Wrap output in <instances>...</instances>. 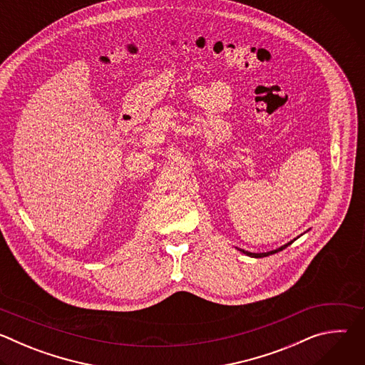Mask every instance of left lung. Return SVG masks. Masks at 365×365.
<instances>
[{"label": "left lung", "instance_id": "8db88e82", "mask_svg": "<svg viewBox=\"0 0 365 365\" xmlns=\"http://www.w3.org/2000/svg\"><path fill=\"white\" fill-rule=\"evenodd\" d=\"M299 238V237H297ZM296 241V238L294 240H292V241H289L287 244H284V245H282V247H279V248H276V250H272V251H267V252H250V251H245V250H241V248H237L240 252H242V254H245V255H248V257H252V258H262V257H267V255H272V254H276V252H279V251H282V250H284L286 247H289L292 242H294Z\"/></svg>", "mask_w": 365, "mask_h": 365}]
</instances>
